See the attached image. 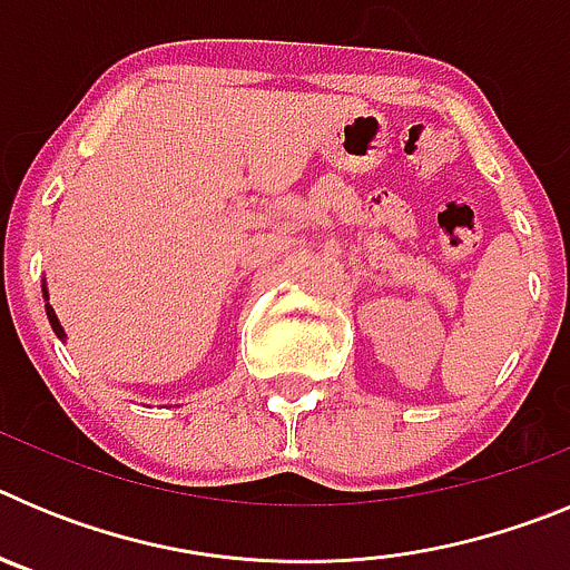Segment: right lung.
<instances>
[{"mask_svg":"<svg viewBox=\"0 0 570 570\" xmlns=\"http://www.w3.org/2000/svg\"><path fill=\"white\" fill-rule=\"evenodd\" d=\"M45 299H48V291H45ZM45 311H48L50 328L57 331V336H65V331H62V325H59V320H57V314H53V308H50V305H45Z\"/></svg>","mask_w":570,"mask_h":570,"instance_id":"1","label":"right lung"}]
</instances>
